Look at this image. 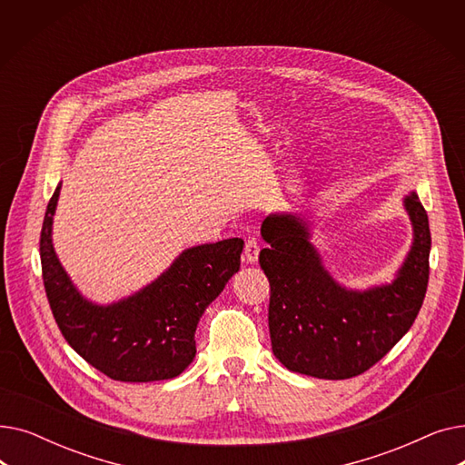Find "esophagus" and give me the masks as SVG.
Returning <instances> with one entry per match:
<instances>
[{"label":"esophagus","mask_w":465,"mask_h":465,"mask_svg":"<svg viewBox=\"0 0 465 465\" xmlns=\"http://www.w3.org/2000/svg\"><path fill=\"white\" fill-rule=\"evenodd\" d=\"M258 252H260V245L256 237H249L245 241V260L249 263H254L258 260Z\"/></svg>","instance_id":"34e87169"}]
</instances>
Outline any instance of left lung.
<instances>
[{
    "label": "left lung",
    "instance_id": "1",
    "mask_svg": "<svg viewBox=\"0 0 465 465\" xmlns=\"http://www.w3.org/2000/svg\"><path fill=\"white\" fill-rule=\"evenodd\" d=\"M405 209L414 228L407 260L392 284L365 292L339 286L309 242L296 214H272L262 223L270 247L260 267L270 281L272 349L290 371L341 381L361 375L409 331L422 307L430 279L431 235L419 195Z\"/></svg>",
    "mask_w": 465,
    "mask_h": 465
}]
</instances>
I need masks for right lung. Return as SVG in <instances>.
<instances>
[{"mask_svg":"<svg viewBox=\"0 0 465 465\" xmlns=\"http://www.w3.org/2000/svg\"><path fill=\"white\" fill-rule=\"evenodd\" d=\"M60 186L46 205L39 239L43 284L71 349L113 381L153 382L181 375L195 356V328L207 305L239 272L242 239L184 251L153 284L118 303L86 302L53 249Z\"/></svg>","mask_w":465,"mask_h":465,"instance_id":"right-lung-1","label":"right lung"}]
</instances>
